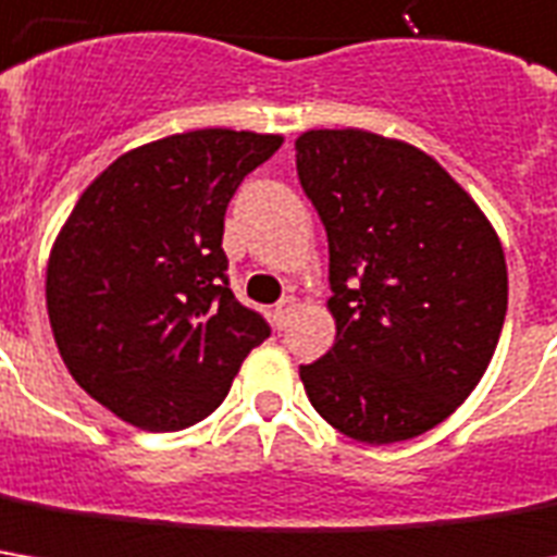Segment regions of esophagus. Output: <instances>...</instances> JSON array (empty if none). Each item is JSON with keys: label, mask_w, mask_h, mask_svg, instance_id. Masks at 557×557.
<instances>
[{"label": "esophagus", "mask_w": 557, "mask_h": 557, "mask_svg": "<svg viewBox=\"0 0 557 557\" xmlns=\"http://www.w3.org/2000/svg\"><path fill=\"white\" fill-rule=\"evenodd\" d=\"M297 300L294 297H282L278 304H275V312H272V322H275V327H285L287 322H290V315H294V309H297Z\"/></svg>", "instance_id": "1"}]
</instances>
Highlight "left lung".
Segmentation results:
<instances>
[{"label":"left lung","mask_w":557,"mask_h":557,"mask_svg":"<svg viewBox=\"0 0 557 557\" xmlns=\"http://www.w3.org/2000/svg\"><path fill=\"white\" fill-rule=\"evenodd\" d=\"M297 177L327 233L331 352L300 364L312 408L364 444L408 442L479 386L506 322L494 226L423 149L306 131Z\"/></svg>","instance_id":"left-lung-1"}]
</instances>
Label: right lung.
Segmentation results:
<instances>
[{"label":"right lung","instance_id":"right-lung-1","mask_svg":"<svg viewBox=\"0 0 557 557\" xmlns=\"http://www.w3.org/2000/svg\"><path fill=\"white\" fill-rule=\"evenodd\" d=\"M278 147L253 131L171 134L119 156L63 223L45 278L54 343L78 386L131 426L205 420L270 337L230 287L223 218Z\"/></svg>","mask_w":557,"mask_h":557}]
</instances>
